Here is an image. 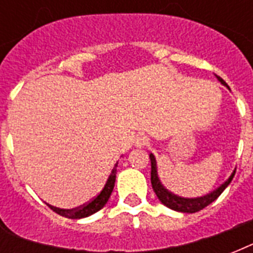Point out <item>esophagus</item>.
I'll return each instance as SVG.
<instances>
[{
	"instance_id": "esophagus-1",
	"label": "esophagus",
	"mask_w": 253,
	"mask_h": 253,
	"mask_svg": "<svg viewBox=\"0 0 253 253\" xmlns=\"http://www.w3.org/2000/svg\"><path fill=\"white\" fill-rule=\"evenodd\" d=\"M148 139L146 138V136H139L138 139H136V146L138 147H144V146H148Z\"/></svg>"
}]
</instances>
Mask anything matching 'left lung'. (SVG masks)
<instances>
[{
	"label": "left lung",
	"mask_w": 253,
	"mask_h": 253,
	"mask_svg": "<svg viewBox=\"0 0 253 253\" xmlns=\"http://www.w3.org/2000/svg\"><path fill=\"white\" fill-rule=\"evenodd\" d=\"M216 79L222 83L223 85L227 86V84L224 83L223 79H220L219 76H216ZM228 87V86H227ZM150 159H151V184H152V189H154V192L156 193V196L160 201H162L163 205H166L167 208L172 209V210H176V211H181V212H197L205 209L206 206L214 202V201L218 198V197L222 194L224 189L227 188L228 184L231 182V180L235 176L236 168L235 170L231 173V176L228 177L227 181H224L223 184L220 185L219 188L215 189L214 192L209 193L206 196L202 197H197V198H184V197L176 196V194H173L172 192H169L168 189L164 186V185L160 182V178L158 176V167H156V159L152 154H150Z\"/></svg>",
	"instance_id": "8db88e82"
}]
</instances>
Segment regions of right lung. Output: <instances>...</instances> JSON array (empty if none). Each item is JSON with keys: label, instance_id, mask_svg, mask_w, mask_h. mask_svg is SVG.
Segmentation results:
<instances>
[{"label": "right lung", "instance_id": "obj_1", "mask_svg": "<svg viewBox=\"0 0 253 253\" xmlns=\"http://www.w3.org/2000/svg\"><path fill=\"white\" fill-rule=\"evenodd\" d=\"M117 167H118V162L115 163L114 168L111 170L110 176H109V178H107L106 181V184H105L102 190L99 192L98 196L94 197V198L91 201H89L87 204L83 205L80 208L72 209V210L55 208V206H51V205H48V206L51 208V210L57 212L59 215L69 218V219H80V218H85V216H89L91 215V214H94V212H97L98 210H101V209L106 205L109 198H110L111 192H113V189H114L115 176H117Z\"/></svg>", "mask_w": 253, "mask_h": 253}]
</instances>
